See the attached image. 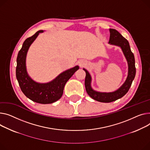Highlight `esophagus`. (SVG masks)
<instances>
[{"label":"esophagus","instance_id":"obj_1","mask_svg":"<svg viewBox=\"0 0 150 150\" xmlns=\"http://www.w3.org/2000/svg\"><path fill=\"white\" fill-rule=\"evenodd\" d=\"M78 64H79V66H80V67H83V66H85V65L86 64V62H84V61H83V60L79 61V62H78Z\"/></svg>","mask_w":150,"mask_h":150}]
</instances>
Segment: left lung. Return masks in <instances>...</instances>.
I'll return each mask as SVG.
<instances>
[{
    "label": "left lung",
    "mask_w": 150,
    "mask_h": 150,
    "mask_svg": "<svg viewBox=\"0 0 150 150\" xmlns=\"http://www.w3.org/2000/svg\"><path fill=\"white\" fill-rule=\"evenodd\" d=\"M109 31L110 35L108 43L121 48L127 61L128 71L126 80L121 87L115 92L106 93L94 91L91 87V75L86 69H83L86 72L85 87L87 94L95 100L101 103H111L124 96L130 88L136 75L134 57L131 51L128 40L116 29H110Z\"/></svg>",
    "instance_id": "1"
}]
</instances>
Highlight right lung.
I'll return each mask as SVG.
<instances>
[{"label":"right lung","mask_w":150,"mask_h":150,"mask_svg":"<svg viewBox=\"0 0 150 150\" xmlns=\"http://www.w3.org/2000/svg\"><path fill=\"white\" fill-rule=\"evenodd\" d=\"M41 33H43V30L37 31L23 42L17 57L16 78L22 92L27 98L34 102L46 104L53 103L61 98L66 83L79 69V66L67 70L47 83H38L32 79L26 71V58L30 46Z\"/></svg>","instance_id":"add662e5"}]
</instances>
